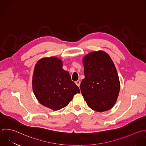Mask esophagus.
<instances>
[{
    "mask_svg": "<svg viewBox=\"0 0 146 146\" xmlns=\"http://www.w3.org/2000/svg\"><path fill=\"white\" fill-rule=\"evenodd\" d=\"M75 83H76V84L78 86V87H80V84H81V82H80V81H76L75 82Z\"/></svg>",
    "mask_w": 146,
    "mask_h": 146,
    "instance_id": "obj_1",
    "label": "esophagus"
}]
</instances>
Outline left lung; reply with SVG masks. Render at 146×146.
Instances as JSON below:
<instances>
[{
  "instance_id": "obj_1",
  "label": "left lung",
  "mask_w": 146,
  "mask_h": 146,
  "mask_svg": "<svg viewBox=\"0 0 146 146\" xmlns=\"http://www.w3.org/2000/svg\"><path fill=\"white\" fill-rule=\"evenodd\" d=\"M85 78L81 92L92 109L103 112L114 105L119 94L120 83L115 65L108 54L93 52L83 60Z\"/></svg>"
}]
</instances>
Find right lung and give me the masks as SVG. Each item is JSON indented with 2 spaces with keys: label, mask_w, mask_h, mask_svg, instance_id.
Instances as JSON below:
<instances>
[{
  "label": "right lung",
  "mask_w": 146,
  "mask_h": 146,
  "mask_svg": "<svg viewBox=\"0 0 146 146\" xmlns=\"http://www.w3.org/2000/svg\"><path fill=\"white\" fill-rule=\"evenodd\" d=\"M62 61L54 57L42 58L36 64L32 80L35 95L39 102L53 110L66 106L79 88L63 70Z\"/></svg>",
  "instance_id": "add662e5"
}]
</instances>
